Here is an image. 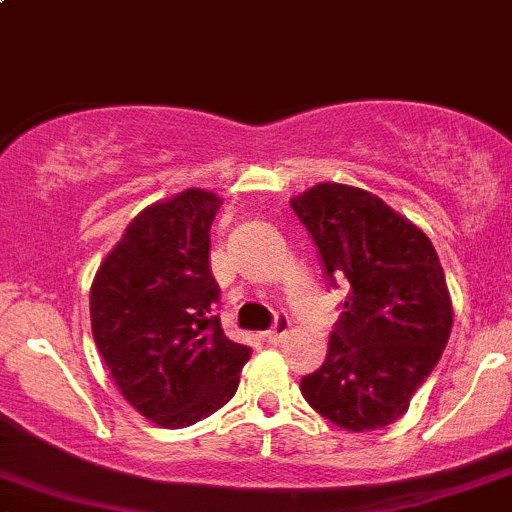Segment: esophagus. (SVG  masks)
<instances>
[{
	"mask_svg": "<svg viewBox=\"0 0 512 512\" xmlns=\"http://www.w3.org/2000/svg\"><path fill=\"white\" fill-rule=\"evenodd\" d=\"M288 332H290V320L285 315H278L276 324H273L263 337H266L268 344H280L285 337H288Z\"/></svg>",
	"mask_w": 512,
	"mask_h": 512,
	"instance_id": "esophagus-1",
	"label": "esophagus"
}]
</instances>
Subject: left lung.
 <instances>
[{
    "mask_svg": "<svg viewBox=\"0 0 512 512\" xmlns=\"http://www.w3.org/2000/svg\"><path fill=\"white\" fill-rule=\"evenodd\" d=\"M329 285L349 283L324 364L302 398L349 432L400 420L452 334V300L432 241L381 197L320 183L290 200Z\"/></svg>",
    "mask_w": 512,
    "mask_h": 512,
    "instance_id": "left-lung-1",
    "label": "left lung"
}]
</instances>
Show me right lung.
Returning <instances> with one entry per match:
<instances>
[{
	"label": "right lung",
	"instance_id": "right-lung-1",
	"mask_svg": "<svg viewBox=\"0 0 512 512\" xmlns=\"http://www.w3.org/2000/svg\"><path fill=\"white\" fill-rule=\"evenodd\" d=\"M219 200L190 188L136 214L92 280V337L122 395L168 430L232 400L251 349L224 334L210 268Z\"/></svg>",
	"mask_w": 512,
	"mask_h": 512
}]
</instances>
